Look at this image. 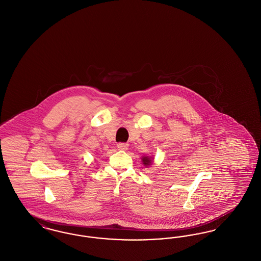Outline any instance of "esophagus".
<instances>
[{
  "label": "esophagus",
  "instance_id": "obj_1",
  "mask_svg": "<svg viewBox=\"0 0 261 261\" xmlns=\"http://www.w3.org/2000/svg\"><path fill=\"white\" fill-rule=\"evenodd\" d=\"M128 144L127 143H118L117 144V148L119 149H122V150H125V149H128Z\"/></svg>",
  "mask_w": 261,
  "mask_h": 261
}]
</instances>
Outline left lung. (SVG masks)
Listing matches in <instances>:
<instances>
[{
  "instance_id": "8db88e82",
  "label": "left lung",
  "mask_w": 261,
  "mask_h": 261,
  "mask_svg": "<svg viewBox=\"0 0 261 261\" xmlns=\"http://www.w3.org/2000/svg\"><path fill=\"white\" fill-rule=\"evenodd\" d=\"M143 162H144L145 165H149V164L152 162V161L149 160V158H143Z\"/></svg>"
}]
</instances>
